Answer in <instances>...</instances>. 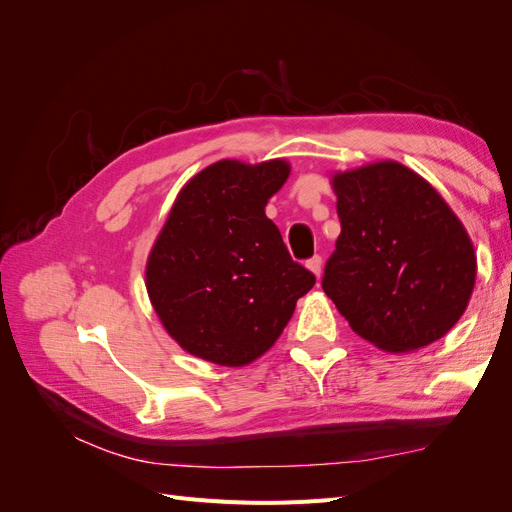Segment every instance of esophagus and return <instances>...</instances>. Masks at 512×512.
Segmentation results:
<instances>
[{
    "instance_id": "34e87169",
    "label": "esophagus",
    "mask_w": 512,
    "mask_h": 512,
    "mask_svg": "<svg viewBox=\"0 0 512 512\" xmlns=\"http://www.w3.org/2000/svg\"><path fill=\"white\" fill-rule=\"evenodd\" d=\"M305 267L312 271L316 277H320V271H322V256H312L309 258L307 262H305Z\"/></svg>"
}]
</instances>
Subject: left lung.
Returning a JSON list of instances; mask_svg holds the SVG:
<instances>
[{"label":"left lung","instance_id":"left-lung-1","mask_svg":"<svg viewBox=\"0 0 512 512\" xmlns=\"http://www.w3.org/2000/svg\"><path fill=\"white\" fill-rule=\"evenodd\" d=\"M342 222L322 290L352 331L384 352L418 350L466 312L474 245L421 175L386 160L331 179Z\"/></svg>","mask_w":512,"mask_h":512}]
</instances>
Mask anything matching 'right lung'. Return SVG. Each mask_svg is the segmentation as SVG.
<instances>
[{
    "mask_svg": "<svg viewBox=\"0 0 512 512\" xmlns=\"http://www.w3.org/2000/svg\"><path fill=\"white\" fill-rule=\"evenodd\" d=\"M290 164L220 160L183 185L147 260V292L175 342L226 367H243L282 335L316 284L265 215Z\"/></svg>",
    "mask_w": 512,
    "mask_h": 512,
    "instance_id": "1",
    "label": "right lung"
}]
</instances>
